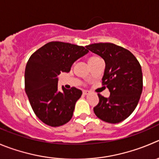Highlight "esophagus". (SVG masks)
I'll list each match as a JSON object with an SVG mask.
<instances>
[{
    "mask_svg": "<svg viewBox=\"0 0 159 159\" xmlns=\"http://www.w3.org/2000/svg\"><path fill=\"white\" fill-rule=\"evenodd\" d=\"M89 93H90V92L87 91V90H84V91H83V94L84 95H87L89 94Z\"/></svg>",
    "mask_w": 159,
    "mask_h": 159,
    "instance_id": "esophagus-1",
    "label": "esophagus"
}]
</instances>
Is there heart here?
<instances>
[{
  "label": "heart",
  "mask_w": 159,
  "mask_h": 159,
  "mask_svg": "<svg viewBox=\"0 0 159 159\" xmlns=\"http://www.w3.org/2000/svg\"><path fill=\"white\" fill-rule=\"evenodd\" d=\"M99 59H100V58H98V57H97V56H92V57L89 58L88 61H89V63H90V66H91L92 65H93V63L95 62V61H98V60H99Z\"/></svg>",
  "instance_id": "1"
}]
</instances>
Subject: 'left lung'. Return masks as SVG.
<instances>
[{
	"instance_id": "left-lung-1",
	"label": "left lung",
	"mask_w": 159,
	"mask_h": 159,
	"mask_svg": "<svg viewBox=\"0 0 159 159\" xmlns=\"http://www.w3.org/2000/svg\"><path fill=\"white\" fill-rule=\"evenodd\" d=\"M86 48L105 60L102 85L110 91L108 98L98 93L93 111L101 120L119 123L132 114L139 102L143 89L141 66L130 51L114 43H92Z\"/></svg>"
}]
</instances>
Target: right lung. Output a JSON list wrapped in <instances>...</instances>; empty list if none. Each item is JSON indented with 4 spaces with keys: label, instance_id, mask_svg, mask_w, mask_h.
I'll list each match as a JSON object with an SVG mask.
<instances>
[{
    "label": "right lung",
    "instance_id": "1",
    "mask_svg": "<svg viewBox=\"0 0 159 159\" xmlns=\"http://www.w3.org/2000/svg\"><path fill=\"white\" fill-rule=\"evenodd\" d=\"M86 48V47H85ZM83 46L52 41L29 58L25 69V90L36 116L50 126L67 123L82 91L75 87L58 90V76L69 72L74 61L88 52Z\"/></svg>",
    "mask_w": 159,
    "mask_h": 159
}]
</instances>
